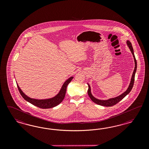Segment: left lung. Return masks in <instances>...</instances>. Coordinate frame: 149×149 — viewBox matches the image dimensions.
<instances>
[{"instance_id": "left-lung-1", "label": "left lung", "mask_w": 149, "mask_h": 149, "mask_svg": "<svg viewBox=\"0 0 149 149\" xmlns=\"http://www.w3.org/2000/svg\"><path fill=\"white\" fill-rule=\"evenodd\" d=\"M126 44L127 46H128V47H129L130 50L131 51L132 54H133L134 60V63H135V67H134V71H133V74H132V76L131 77V82H130V84L129 85L128 87L127 88V90L125 92H124L121 95H120L117 96V97H116L115 98H109V99H107V100H101V99H97V98H95V97L92 95L90 85L87 83V85L88 86V91H87L88 95H89V97H90L91 99L95 103L100 105H102V106H104V107H111V106H113V105L117 104V103H118L120 100H121L132 90L133 85H134L135 72H136V67H137V63H136V59H135V56L134 54L133 49V47H132V45L131 42L129 40H127Z\"/></svg>"}]
</instances>
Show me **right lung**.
<instances>
[{
    "instance_id": "add662e5",
    "label": "right lung",
    "mask_w": 149,
    "mask_h": 149,
    "mask_svg": "<svg viewBox=\"0 0 149 149\" xmlns=\"http://www.w3.org/2000/svg\"><path fill=\"white\" fill-rule=\"evenodd\" d=\"M72 79H73V77H71L68 79L64 82L58 93L54 97L48 99H38L32 98L27 96V95L21 90V89L18 86L17 82H16V84H17V86L18 87V90L20 94L22 96L23 98L28 102L40 108L49 109L56 107L63 101V99L65 95L67 86L72 80Z\"/></svg>"
}]
</instances>
